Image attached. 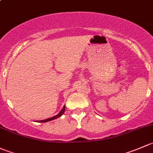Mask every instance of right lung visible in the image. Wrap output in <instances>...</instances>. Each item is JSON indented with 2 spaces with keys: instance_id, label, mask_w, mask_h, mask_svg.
<instances>
[{
  "instance_id": "1",
  "label": "right lung",
  "mask_w": 153,
  "mask_h": 153,
  "mask_svg": "<svg viewBox=\"0 0 153 153\" xmlns=\"http://www.w3.org/2000/svg\"><path fill=\"white\" fill-rule=\"evenodd\" d=\"M65 105H64L63 108H62V110H61V111L59 112V113H58L57 115H56V116H53V117L51 118H49V119H44V120H40V121H37V122H50V121H52L53 119H57V118L60 117L61 116H62V114L64 113V112H65Z\"/></svg>"
}]
</instances>
